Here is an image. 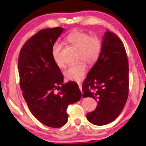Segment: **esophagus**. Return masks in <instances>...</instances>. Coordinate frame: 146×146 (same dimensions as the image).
Returning <instances> with one entry per match:
<instances>
[{"instance_id": "1", "label": "esophagus", "mask_w": 146, "mask_h": 146, "mask_svg": "<svg viewBox=\"0 0 146 146\" xmlns=\"http://www.w3.org/2000/svg\"><path fill=\"white\" fill-rule=\"evenodd\" d=\"M78 85L79 88H80V90L81 91V92L82 93V84H81L80 83H78Z\"/></svg>"}]
</instances>
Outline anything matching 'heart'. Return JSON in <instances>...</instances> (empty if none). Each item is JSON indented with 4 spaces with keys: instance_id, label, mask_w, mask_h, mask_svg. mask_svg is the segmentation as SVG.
I'll list each match as a JSON object with an SVG mask.
<instances>
[{
    "instance_id": "obj_1",
    "label": "heart",
    "mask_w": 146,
    "mask_h": 146,
    "mask_svg": "<svg viewBox=\"0 0 146 146\" xmlns=\"http://www.w3.org/2000/svg\"><path fill=\"white\" fill-rule=\"evenodd\" d=\"M66 41L78 50V60H83L92 65L99 58L102 50V42L97 36H91L86 32L75 30L69 34ZM61 46L55 44L53 48V56L56 65L64 67L63 62L60 58ZM87 72V66L81 62L77 65L71 66L64 72V76L68 80L80 81Z\"/></svg>"
}]
</instances>
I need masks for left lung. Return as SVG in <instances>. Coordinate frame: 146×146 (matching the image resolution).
<instances>
[{"instance_id": "1", "label": "left lung", "mask_w": 146, "mask_h": 146, "mask_svg": "<svg viewBox=\"0 0 146 146\" xmlns=\"http://www.w3.org/2000/svg\"><path fill=\"white\" fill-rule=\"evenodd\" d=\"M83 97L97 101L89 122L103 125L113 122L122 112L129 92V65L124 46L114 33L107 31L102 37L99 58L89 71L82 85Z\"/></svg>"}]
</instances>
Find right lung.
<instances>
[{
    "label": "right lung",
    "mask_w": 146,
    "mask_h": 146,
    "mask_svg": "<svg viewBox=\"0 0 146 146\" xmlns=\"http://www.w3.org/2000/svg\"><path fill=\"white\" fill-rule=\"evenodd\" d=\"M62 28L42 29L24 44L19 54L20 86L31 113L44 125L61 127L68 122V106L80 100L77 84L64 82L53 56Z\"/></svg>",
    "instance_id": "1"
}]
</instances>
